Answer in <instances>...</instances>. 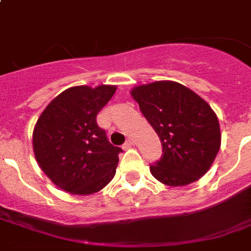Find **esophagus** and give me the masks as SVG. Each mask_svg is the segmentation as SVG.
<instances>
[{
	"label": "esophagus",
	"mask_w": 251,
	"mask_h": 251,
	"mask_svg": "<svg viewBox=\"0 0 251 251\" xmlns=\"http://www.w3.org/2000/svg\"><path fill=\"white\" fill-rule=\"evenodd\" d=\"M134 145V141H131V139H129V141H126V143L124 146H122V149L124 150H127V149H130V147H131V146Z\"/></svg>",
	"instance_id": "1"
}]
</instances>
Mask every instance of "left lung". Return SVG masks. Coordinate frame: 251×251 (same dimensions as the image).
<instances>
[{"mask_svg": "<svg viewBox=\"0 0 251 251\" xmlns=\"http://www.w3.org/2000/svg\"><path fill=\"white\" fill-rule=\"evenodd\" d=\"M130 94L163 146L160 160L150 165L153 177L175 187L198 181L222 145L212 108L194 91L172 80L137 86Z\"/></svg>", "mask_w": 251, "mask_h": 251, "instance_id": "obj_1", "label": "left lung"}]
</instances>
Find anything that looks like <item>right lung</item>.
I'll return each instance as SVG.
<instances>
[{"label": "right lung", "instance_id": "add662e5", "mask_svg": "<svg viewBox=\"0 0 251 251\" xmlns=\"http://www.w3.org/2000/svg\"><path fill=\"white\" fill-rule=\"evenodd\" d=\"M117 90L70 87L49 102L32 134L35 159L54 185L75 195L98 193L112 181L122 150L109 143L96 116Z\"/></svg>", "mask_w": 251, "mask_h": 251}]
</instances>
